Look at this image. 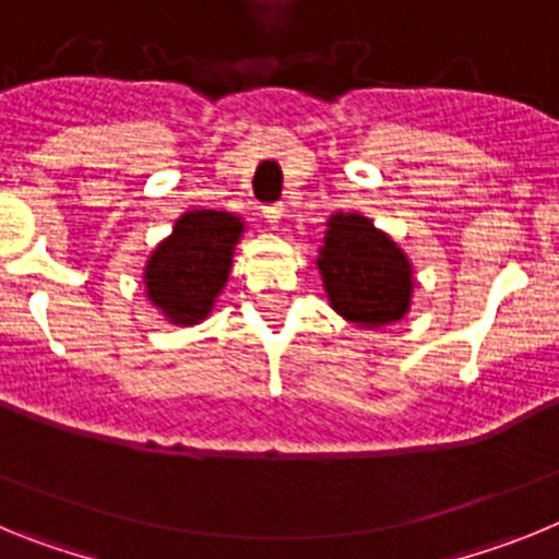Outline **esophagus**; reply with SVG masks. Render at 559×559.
Returning <instances> with one entry per match:
<instances>
[{
    "instance_id": "34e87169",
    "label": "esophagus",
    "mask_w": 559,
    "mask_h": 559,
    "mask_svg": "<svg viewBox=\"0 0 559 559\" xmlns=\"http://www.w3.org/2000/svg\"><path fill=\"white\" fill-rule=\"evenodd\" d=\"M283 204H265L263 206V218L269 226H280V221H283Z\"/></svg>"
}]
</instances>
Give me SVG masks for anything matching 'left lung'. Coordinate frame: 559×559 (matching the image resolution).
<instances>
[{
  "label": "left lung",
  "mask_w": 559,
  "mask_h": 559,
  "mask_svg": "<svg viewBox=\"0 0 559 559\" xmlns=\"http://www.w3.org/2000/svg\"><path fill=\"white\" fill-rule=\"evenodd\" d=\"M330 308L358 328H386L412 310V260L360 212H335L319 246Z\"/></svg>",
  "instance_id": "obj_1"
}]
</instances>
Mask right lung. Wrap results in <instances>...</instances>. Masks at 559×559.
<instances>
[{
	"label": "right lung",
	"instance_id": "obj_1",
	"mask_svg": "<svg viewBox=\"0 0 559 559\" xmlns=\"http://www.w3.org/2000/svg\"><path fill=\"white\" fill-rule=\"evenodd\" d=\"M246 224L231 212L190 210L145 263V296L170 324H201L231 274L235 246Z\"/></svg>",
	"mask_w": 559,
	"mask_h": 559
}]
</instances>
